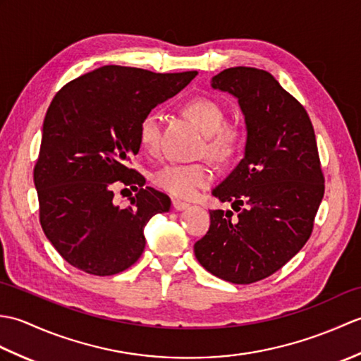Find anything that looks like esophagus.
<instances>
[{"mask_svg": "<svg viewBox=\"0 0 361 361\" xmlns=\"http://www.w3.org/2000/svg\"><path fill=\"white\" fill-rule=\"evenodd\" d=\"M172 206L175 211H185L189 208V203L181 202V200H172Z\"/></svg>", "mask_w": 361, "mask_h": 361, "instance_id": "obj_1", "label": "esophagus"}]
</instances>
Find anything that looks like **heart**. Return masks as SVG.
Instances as JSON below:
<instances>
[{
	"label": "heart",
	"instance_id": "heart-1",
	"mask_svg": "<svg viewBox=\"0 0 361 361\" xmlns=\"http://www.w3.org/2000/svg\"><path fill=\"white\" fill-rule=\"evenodd\" d=\"M183 111L202 128L204 149L212 158L229 161L240 149L242 133L233 126H225L224 105L209 96L190 97L183 104ZM161 118L152 110L145 113L137 126V137L144 150H153L159 141ZM216 180V171L209 163H167L153 173V185L178 198H194L198 190Z\"/></svg>",
	"mask_w": 361,
	"mask_h": 361
}]
</instances>
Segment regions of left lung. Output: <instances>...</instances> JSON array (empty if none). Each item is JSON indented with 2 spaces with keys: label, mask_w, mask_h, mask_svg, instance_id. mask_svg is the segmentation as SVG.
<instances>
[{
  "label": "left lung",
  "mask_w": 361,
  "mask_h": 361,
  "mask_svg": "<svg viewBox=\"0 0 361 361\" xmlns=\"http://www.w3.org/2000/svg\"><path fill=\"white\" fill-rule=\"evenodd\" d=\"M211 85L239 99L248 133L243 159L212 190L237 219L209 211V229L194 252L217 278L252 283L281 270L313 231L324 197L315 130L304 106L264 70L228 68Z\"/></svg>",
  "instance_id": "1"
}]
</instances>
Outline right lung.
I'll list each match as a JSON object with an SVG mask.
<instances>
[{"mask_svg":"<svg viewBox=\"0 0 361 361\" xmlns=\"http://www.w3.org/2000/svg\"><path fill=\"white\" fill-rule=\"evenodd\" d=\"M195 75L109 65L54 96L34 183L43 233L78 270L94 276L127 270L142 255L147 221L171 209V198L144 188L145 178L128 163L141 147V118ZM118 185L138 190L124 210L112 203Z\"/></svg>","mask_w":361,"mask_h":361,"instance_id":"add662e5","label":"right lung"}]
</instances>
